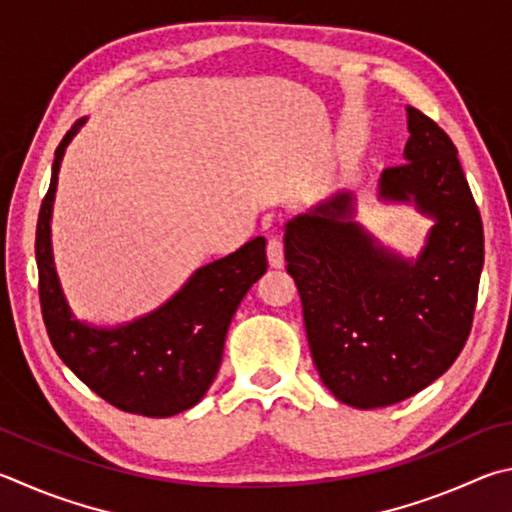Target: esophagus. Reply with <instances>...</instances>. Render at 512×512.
<instances>
[{
    "label": "esophagus",
    "instance_id": "esophagus-1",
    "mask_svg": "<svg viewBox=\"0 0 512 512\" xmlns=\"http://www.w3.org/2000/svg\"><path fill=\"white\" fill-rule=\"evenodd\" d=\"M267 263L274 270H279V267L285 265V256H283V240L279 236H272L267 240Z\"/></svg>",
    "mask_w": 512,
    "mask_h": 512
}]
</instances>
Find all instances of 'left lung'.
<instances>
[{"mask_svg": "<svg viewBox=\"0 0 512 512\" xmlns=\"http://www.w3.org/2000/svg\"><path fill=\"white\" fill-rule=\"evenodd\" d=\"M405 164L384 168L380 197L434 218L416 261L384 249L337 193L285 224V261L321 382L357 409L389 407L450 369L468 342L483 267V224L456 146L407 105Z\"/></svg>", "mask_w": 512, "mask_h": 512, "instance_id": "left-lung-1", "label": "left lung"}]
</instances>
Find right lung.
Instances as JSON below:
<instances>
[{
  "mask_svg": "<svg viewBox=\"0 0 512 512\" xmlns=\"http://www.w3.org/2000/svg\"><path fill=\"white\" fill-rule=\"evenodd\" d=\"M83 123L78 119L71 125L56 148L35 229L44 326L60 360L110 405L150 418L175 416L209 391L231 317L267 270L265 238L249 240L233 254L200 267L173 299L130 324L94 328L74 319L53 267L51 209L62 155Z\"/></svg>",
  "mask_w": 512,
  "mask_h": 512,
  "instance_id": "add662e5",
  "label": "right lung"
}]
</instances>
